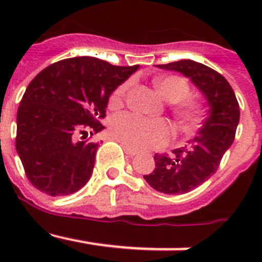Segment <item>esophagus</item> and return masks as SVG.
<instances>
[{"instance_id": "1", "label": "esophagus", "mask_w": 262, "mask_h": 262, "mask_svg": "<svg viewBox=\"0 0 262 262\" xmlns=\"http://www.w3.org/2000/svg\"><path fill=\"white\" fill-rule=\"evenodd\" d=\"M124 151H126V154L129 155V156H131V157L136 156V155L139 154V152L135 151L134 148H129V147H127V145H124Z\"/></svg>"}]
</instances>
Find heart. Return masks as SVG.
I'll return each instance as SVG.
<instances>
[{
	"instance_id": "b5f03b06",
	"label": "heart",
	"mask_w": 262,
	"mask_h": 262,
	"mask_svg": "<svg viewBox=\"0 0 262 262\" xmlns=\"http://www.w3.org/2000/svg\"><path fill=\"white\" fill-rule=\"evenodd\" d=\"M131 81H126L114 90L110 102L119 106L123 102ZM157 92L165 101L173 103L174 115L181 122H190L195 118L198 105L193 99L186 98L190 86L185 78L180 76H168L155 81ZM111 133L117 140L134 149H149L164 145L170 138V127L165 120L148 119L140 115L119 114L111 120Z\"/></svg>"
}]
</instances>
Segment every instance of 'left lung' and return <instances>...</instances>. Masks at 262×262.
I'll use <instances>...</instances> for the list:
<instances>
[{
  "mask_svg": "<svg viewBox=\"0 0 262 262\" xmlns=\"http://www.w3.org/2000/svg\"><path fill=\"white\" fill-rule=\"evenodd\" d=\"M166 71L189 77L207 101V117L187 145L173 156L155 155L156 168L144 176L155 190L164 194H185L207 181L217 170L224 154L232 145L239 124L240 108L228 81L210 67L193 60L160 64Z\"/></svg>",
  "mask_w": 262,
  "mask_h": 262,
  "instance_id": "1",
  "label": "left lung"
}]
</instances>
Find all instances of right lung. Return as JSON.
<instances>
[{
    "mask_svg": "<svg viewBox=\"0 0 262 262\" xmlns=\"http://www.w3.org/2000/svg\"><path fill=\"white\" fill-rule=\"evenodd\" d=\"M90 56L53 62L35 76L17 113L15 147L29 181L48 195H69L89 181L111 93L138 71Z\"/></svg>",
    "mask_w": 262,
    "mask_h": 262,
    "instance_id": "right-lung-1",
    "label": "right lung"
}]
</instances>
